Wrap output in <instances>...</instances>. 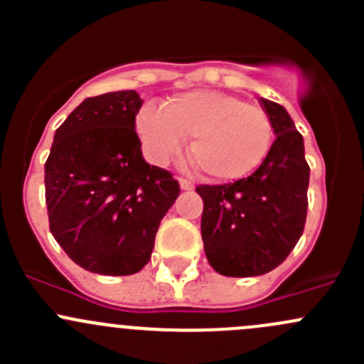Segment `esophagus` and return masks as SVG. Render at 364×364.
<instances>
[{
    "mask_svg": "<svg viewBox=\"0 0 364 364\" xmlns=\"http://www.w3.org/2000/svg\"><path fill=\"white\" fill-rule=\"evenodd\" d=\"M179 186H181V190H193V188H196V185H193L192 181H188V179H179Z\"/></svg>",
    "mask_w": 364,
    "mask_h": 364,
    "instance_id": "esophagus-1",
    "label": "esophagus"
}]
</instances>
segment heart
<instances>
[{
    "label": "heart",
    "mask_w": 364,
    "mask_h": 364,
    "mask_svg": "<svg viewBox=\"0 0 364 364\" xmlns=\"http://www.w3.org/2000/svg\"><path fill=\"white\" fill-rule=\"evenodd\" d=\"M135 130L146 155L167 164L192 137L190 156L218 181L247 178L262 165L273 142L269 116L259 105L216 90L174 95L165 107L144 105Z\"/></svg>",
    "instance_id": "heart-1"
}]
</instances>
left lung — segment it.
<instances>
[{"mask_svg": "<svg viewBox=\"0 0 364 364\" xmlns=\"http://www.w3.org/2000/svg\"><path fill=\"white\" fill-rule=\"evenodd\" d=\"M274 139L252 176L230 185H200V234L208 262L223 277H259L280 266L303 234L310 167L303 135L284 105L260 98Z\"/></svg>", "mask_w": 364, "mask_h": 364, "instance_id": "left-lung-1", "label": "left lung"}]
</instances>
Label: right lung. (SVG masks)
<instances>
[{"mask_svg": "<svg viewBox=\"0 0 364 364\" xmlns=\"http://www.w3.org/2000/svg\"><path fill=\"white\" fill-rule=\"evenodd\" d=\"M141 105L134 90L86 98L56 130L46 161L50 232L91 273H139L179 196L171 172L142 156L135 132Z\"/></svg>", "mask_w": 364, "mask_h": 364, "instance_id": "add662e5", "label": "right lung"}]
</instances>
